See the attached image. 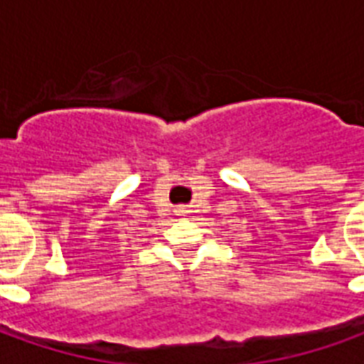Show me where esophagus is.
Returning a JSON list of instances; mask_svg holds the SVG:
<instances>
[{"label": "esophagus", "instance_id": "obj_1", "mask_svg": "<svg viewBox=\"0 0 364 364\" xmlns=\"http://www.w3.org/2000/svg\"><path fill=\"white\" fill-rule=\"evenodd\" d=\"M179 213H181V214H185V213H187V210H185V208H183V206H181V208H179Z\"/></svg>", "mask_w": 364, "mask_h": 364}]
</instances>
